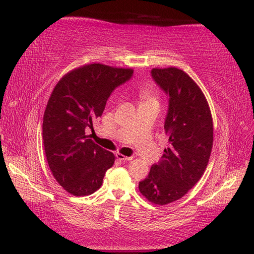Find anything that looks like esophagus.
<instances>
[{
    "label": "esophagus",
    "mask_w": 254,
    "mask_h": 254,
    "mask_svg": "<svg viewBox=\"0 0 254 254\" xmlns=\"http://www.w3.org/2000/svg\"><path fill=\"white\" fill-rule=\"evenodd\" d=\"M115 156H117V158L119 159V160H122V161H130V160H132V157L123 156V154H121V153H117V154H115Z\"/></svg>",
    "instance_id": "obj_1"
}]
</instances>
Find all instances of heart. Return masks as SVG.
Here are the masks:
<instances>
[{"label":"heart","instance_id":"1","mask_svg":"<svg viewBox=\"0 0 254 254\" xmlns=\"http://www.w3.org/2000/svg\"><path fill=\"white\" fill-rule=\"evenodd\" d=\"M142 97H143V98H148L149 101L153 100L152 96H151V93H150V91H148V89H145V91L142 92Z\"/></svg>","mask_w":254,"mask_h":254}]
</instances>
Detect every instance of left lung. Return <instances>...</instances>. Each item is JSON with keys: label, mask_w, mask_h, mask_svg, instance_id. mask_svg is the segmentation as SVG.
I'll use <instances>...</instances> for the list:
<instances>
[{"label": "left lung", "mask_w": 254, "mask_h": 254, "mask_svg": "<svg viewBox=\"0 0 254 254\" xmlns=\"http://www.w3.org/2000/svg\"><path fill=\"white\" fill-rule=\"evenodd\" d=\"M151 77L168 97L163 127L169 147L139 189L151 203L166 205L186 195L203 176L213 147V121L203 92L186 72L153 68Z\"/></svg>", "instance_id": "1"}]
</instances>
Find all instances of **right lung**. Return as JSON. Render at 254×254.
<instances>
[{
    "mask_svg": "<svg viewBox=\"0 0 254 254\" xmlns=\"http://www.w3.org/2000/svg\"><path fill=\"white\" fill-rule=\"evenodd\" d=\"M132 76V69L91 64L68 72L51 93L42 124L45 152L55 179L70 194H93L113 166L114 154L85 132L102 117L114 89Z\"/></svg>",
    "mask_w": 254,
    "mask_h": 254,
    "instance_id": "1",
    "label": "right lung"
}]
</instances>
